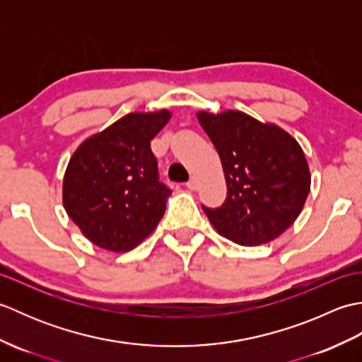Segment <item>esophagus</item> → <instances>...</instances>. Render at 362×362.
<instances>
[{"label":"esophagus","instance_id":"esophagus-1","mask_svg":"<svg viewBox=\"0 0 362 362\" xmlns=\"http://www.w3.org/2000/svg\"><path fill=\"white\" fill-rule=\"evenodd\" d=\"M187 187H188V189H191V191H196V189H197L199 183H197V179H196V177H191V179H189V180H188V183H187Z\"/></svg>","mask_w":362,"mask_h":362}]
</instances>
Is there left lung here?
Wrapping results in <instances>:
<instances>
[{
    "mask_svg": "<svg viewBox=\"0 0 362 362\" xmlns=\"http://www.w3.org/2000/svg\"><path fill=\"white\" fill-rule=\"evenodd\" d=\"M216 148L227 199L205 209L214 230L245 247L276 240L302 213L311 173L302 146L274 122L238 110L196 113Z\"/></svg>",
    "mask_w": 362,
    "mask_h": 362,
    "instance_id": "8db88e82",
    "label": "left lung"
}]
</instances>
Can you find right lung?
Wrapping results in <instances>:
<instances>
[{
	"instance_id": "right-lung-1",
	"label": "right lung",
	"mask_w": 362,
	"mask_h": 362,
	"mask_svg": "<svg viewBox=\"0 0 362 362\" xmlns=\"http://www.w3.org/2000/svg\"><path fill=\"white\" fill-rule=\"evenodd\" d=\"M171 117L168 109L129 113L73 152L62 183L64 209L98 247L132 250L163 218L171 191L158 182L151 140Z\"/></svg>"
}]
</instances>
